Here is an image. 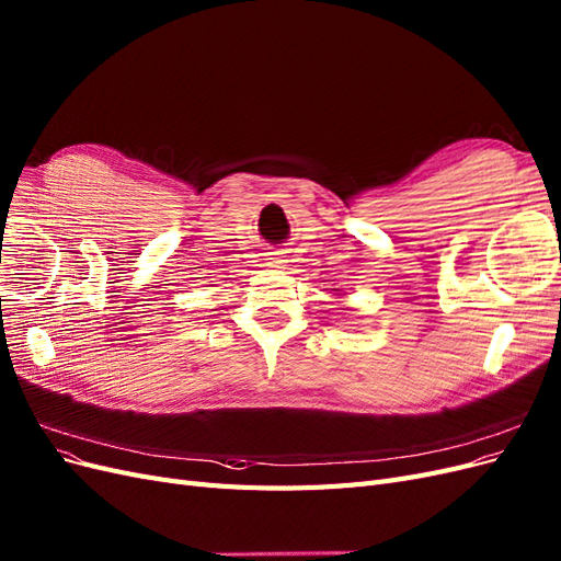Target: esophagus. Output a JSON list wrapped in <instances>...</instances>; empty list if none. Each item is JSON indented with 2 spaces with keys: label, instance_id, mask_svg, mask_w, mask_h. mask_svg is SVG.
Masks as SVG:
<instances>
[{
  "label": "esophagus",
  "instance_id": "esophagus-1",
  "mask_svg": "<svg viewBox=\"0 0 561 561\" xmlns=\"http://www.w3.org/2000/svg\"><path fill=\"white\" fill-rule=\"evenodd\" d=\"M271 268H276V271H283V268H287V260H285V254L283 252H271V257H268V262H266Z\"/></svg>",
  "mask_w": 561,
  "mask_h": 561
}]
</instances>
